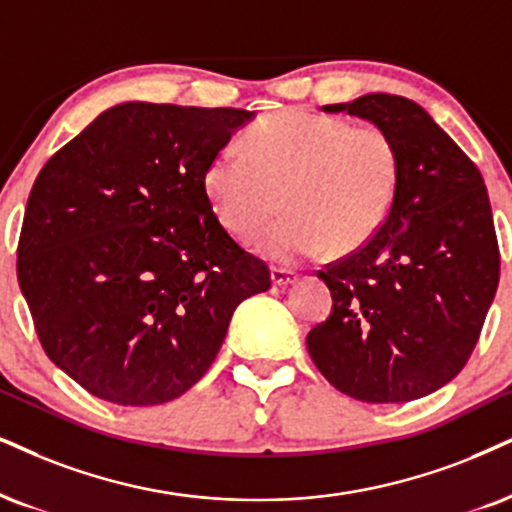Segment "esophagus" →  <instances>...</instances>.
<instances>
[{"instance_id": "1", "label": "esophagus", "mask_w": 512, "mask_h": 512, "mask_svg": "<svg viewBox=\"0 0 512 512\" xmlns=\"http://www.w3.org/2000/svg\"><path fill=\"white\" fill-rule=\"evenodd\" d=\"M270 277H273V285L275 287H287V285H292V282L296 280V275L292 273V270H285V268H273V273H270Z\"/></svg>"}]
</instances>
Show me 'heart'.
I'll list each match as a JSON object with an SVG mask.
<instances>
[{
	"label": "heart",
	"instance_id": "1",
	"mask_svg": "<svg viewBox=\"0 0 512 512\" xmlns=\"http://www.w3.org/2000/svg\"><path fill=\"white\" fill-rule=\"evenodd\" d=\"M399 187V151L387 132L323 113L287 109L227 144L204 170V189L225 230L249 237L280 211L289 216L256 239L275 263H299L327 246L351 251L375 235Z\"/></svg>",
	"mask_w": 512,
	"mask_h": 512
}]
</instances>
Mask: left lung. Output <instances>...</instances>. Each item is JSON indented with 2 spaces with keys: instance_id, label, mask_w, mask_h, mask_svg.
Listing matches in <instances>:
<instances>
[{
  "instance_id": "left-lung-1",
  "label": "left lung",
  "mask_w": 512,
  "mask_h": 512,
  "mask_svg": "<svg viewBox=\"0 0 512 512\" xmlns=\"http://www.w3.org/2000/svg\"><path fill=\"white\" fill-rule=\"evenodd\" d=\"M346 111L387 132L399 187L380 230L320 270L332 313L306 337L323 377L351 399L406 403L468 363L501 273L482 173L422 106L365 94Z\"/></svg>"
}]
</instances>
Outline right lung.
I'll return each mask as SVG.
<instances>
[{"mask_svg": "<svg viewBox=\"0 0 512 512\" xmlns=\"http://www.w3.org/2000/svg\"><path fill=\"white\" fill-rule=\"evenodd\" d=\"M254 113L128 102L44 163L25 206L18 285L54 365L118 406H159L216 361L270 270L225 232L208 161Z\"/></svg>", "mask_w": 512, "mask_h": 512, "instance_id": "right-lung-1", "label": "right lung"}]
</instances>
